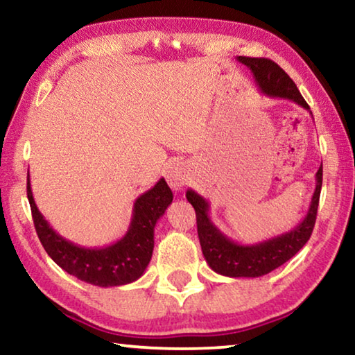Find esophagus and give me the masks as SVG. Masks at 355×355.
Returning <instances> with one entry per match:
<instances>
[{
	"instance_id": "obj_1",
	"label": "esophagus",
	"mask_w": 355,
	"mask_h": 355,
	"mask_svg": "<svg viewBox=\"0 0 355 355\" xmlns=\"http://www.w3.org/2000/svg\"><path fill=\"white\" fill-rule=\"evenodd\" d=\"M167 183L172 189H182L189 178V172L183 163H173L166 173Z\"/></svg>"
}]
</instances>
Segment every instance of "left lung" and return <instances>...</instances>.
Here are the masks:
<instances>
[{"label":"left lung","instance_id":"1","mask_svg":"<svg viewBox=\"0 0 355 355\" xmlns=\"http://www.w3.org/2000/svg\"><path fill=\"white\" fill-rule=\"evenodd\" d=\"M238 61L248 65L255 76L260 91L272 98L291 100L310 111L307 101L300 95L293 80L277 64L264 58L238 56ZM322 186V164L316 172V188L311 197L310 208L304 220L284 235L274 236L257 244H238L227 238L211 219L209 205L196 191H186V199L196 209L197 233H199L203 257L214 272L227 277H261L277 269L304 248L313 232L320 194Z\"/></svg>","mask_w":355,"mask_h":355}]
</instances>
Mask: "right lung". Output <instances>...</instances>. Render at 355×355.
<instances>
[{
    "instance_id": "obj_1",
    "label": "right lung",
    "mask_w": 355,
    "mask_h": 355,
    "mask_svg": "<svg viewBox=\"0 0 355 355\" xmlns=\"http://www.w3.org/2000/svg\"><path fill=\"white\" fill-rule=\"evenodd\" d=\"M26 192L35 232L51 260L70 275L103 288L131 284L144 274L152 260L155 225L173 199L166 180L159 178L136 199L127 235L106 248L87 249L62 238L48 224L34 202L29 173Z\"/></svg>"
}]
</instances>
